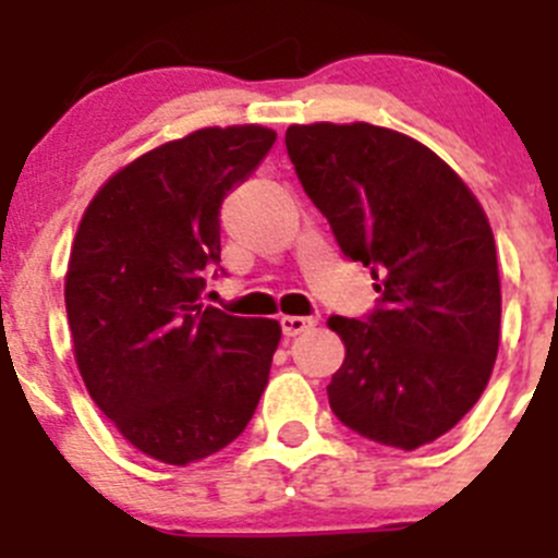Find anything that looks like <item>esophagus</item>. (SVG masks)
<instances>
[{
  "label": "esophagus",
  "instance_id": "obj_1",
  "mask_svg": "<svg viewBox=\"0 0 558 558\" xmlns=\"http://www.w3.org/2000/svg\"><path fill=\"white\" fill-rule=\"evenodd\" d=\"M279 324H282V332L288 335V338H295V335L313 329L315 324H318V318H315V315H282Z\"/></svg>",
  "mask_w": 558,
  "mask_h": 558
}]
</instances>
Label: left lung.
<instances>
[{
    "label": "left lung",
    "instance_id": "left-lung-1",
    "mask_svg": "<svg viewBox=\"0 0 558 558\" xmlns=\"http://www.w3.org/2000/svg\"><path fill=\"white\" fill-rule=\"evenodd\" d=\"M284 145L340 251L377 279L372 315L329 318L347 347L329 408L377 445H430L481 399L500 347L486 211L430 147L391 128L290 125Z\"/></svg>",
    "mask_w": 558,
    "mask_h": 558
}]
</instances>
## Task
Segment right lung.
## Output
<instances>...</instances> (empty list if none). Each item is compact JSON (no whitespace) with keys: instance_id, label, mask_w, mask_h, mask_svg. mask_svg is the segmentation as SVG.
<instances>
[{"instance_id":"add662e5","label":"right lung","mask_w":558,"mask_h":558,"mask_svg":"<svg viewBox=\"0 0 558 558\" xmlns=\"http://www.w3.org/2000/svg\"><path fill=\"white\" fill-rule=\"evenodd\" d=\"M263 125L201 128L100 186L77 226L66 318L77 368L113 427L172 466L231 445L268 386L282 327L204 307L220 204L274 147Z\"/></svg>"}]
</instances>
